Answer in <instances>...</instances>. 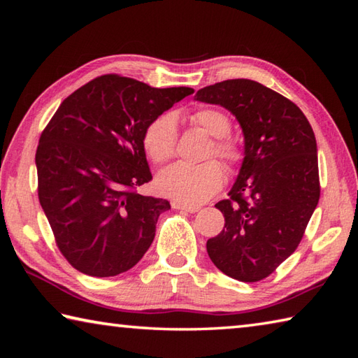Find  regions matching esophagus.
Masks as SVG:
<instances>
[{"label":"esophagus","instance_id":"obj_1","mask_svg":"<svg viewBox=\"0 0 358 358\" xmlns=\"http://www.w3.org/2000/svg\"><path fill=\"white\" fill-rule=\"evenodd\" d=\"M172 208L173 209H178V210H186V212H189V214H195V212L200 210L199 206H187V204L178 203V201H173L172 203Z\"/></svg>","mask_w":358,"mask_h":358}]
</instances>
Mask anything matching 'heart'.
Instances as JSON below:
<instances>
[{
	"label": "heart",
	"instance_id": "heart-1",
	"mask_svg": "<svg viewBox=\"0 0 358 358\" xmlns=\"http://www.w3.org/2000/svg\"><path fill=\"white\" fill-rule=\"evenodd\" d=\"M191 120L203 131L214 136L209 150L210 155H217L227 164H237L241 159L240 146L231 138V120L223 110L214 108L196 109ZM177 141V120L171 113L152 120L143 135V148L154 163H164L175 152ZM224 172L217 162H206L201 164L175 163L166 167L157 177L158 192L169 199L195 206L209 200L223 185Z\"/></svg>",
	"mask_w": 358,
	"mask_h": 358
}]
</instances>
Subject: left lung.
<instances>
[{
    "label": "left lung",
    "instance_id": "left-lung-1",
    "mask_svg": "<svg viewBox=\"0 0 358 358\" xmlns=\"http://www.w3.org/2000/svg\"><path fill=\"white\" fill-rule=\"evenodd\" d=\"M194 100L229 110L245 138L231 199L215 204L224 229L208 254L226 275L260 281L299 246L320 199L314 131L291 100L252 80L215 83Z\"/></svg>",
    "mask_w": 358,
    "mask_h": 358
}]
</instances>
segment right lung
Listing matches in <instances>:
<instances>
[{"instance_id": "1", "label": "right lung", "mask_w": 358, "mask_h": 358, "mask_svg": "<svg viewBox=\"0 0 358 358\" xmlns=\"http://www.w3.org/2000/svg\"><path fill=\"white\" fill-rule=\"evenodd\" d=\"M191 94L103 75L67 96L49 121L35 155L38 199L75 269L113 277L146 254L171 204L136 192L152 180L143 135Z\"/></svg>"}]
</instances>
